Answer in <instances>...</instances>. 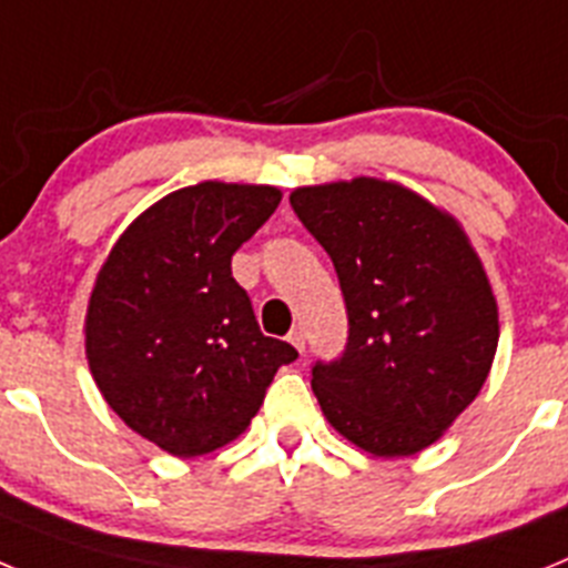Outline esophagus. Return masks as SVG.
<instances>
[{"mask_svg":"<svg viewBox=\"0 0 568 568\" xmlns=\"http://www.w3.org/2000/svg\"><path fill=\"white\" fill-rule=\"evenodd\" d=\"M287 338L298 353H304V344H307V333H304V327H293V333H290Z\"/></svg>","mask_w":568,"mask_h":568,"instance_id":"obj_1","label":"esophagus"}]
</instances>
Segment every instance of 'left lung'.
<instances>
[{
	"mask_svg": "<svg viewBox=\"0 0 568 568\" xmlns=\"http://www.w3.org/2000/svg\"><path fill=\"white\" fill-rule=\"evenodd\" d=\"M290 204L333 258L349 318L341 358L313 366L321 413L364 453H420L478 398L498 349L478 253L453 215L369 175Z\"/></svg>",
	"mask_w": 568,
	"mask_h": 568,
	"instance_id": "1",
	"label": "left lung"
}]
</instances>
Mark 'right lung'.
Masks as SVG:
<instances>
[{"instance_id": "add662e5", "label": "right lung", "mask_w": 568, "mask_h": 568, "mask_svg": "<svg viewBox=\"0 0 568 568\" xmlns=\"http://www.w3.org/2000/svg\"><path fill=\"white\" fill-rule=\"evenodd\" d=\"M281 202L270 184L202 182L144 210L110 250L84 315V353L119 418L175 458L239 438L287 341L258 329L235 250Z\"/></svg>"}]
</instances>
